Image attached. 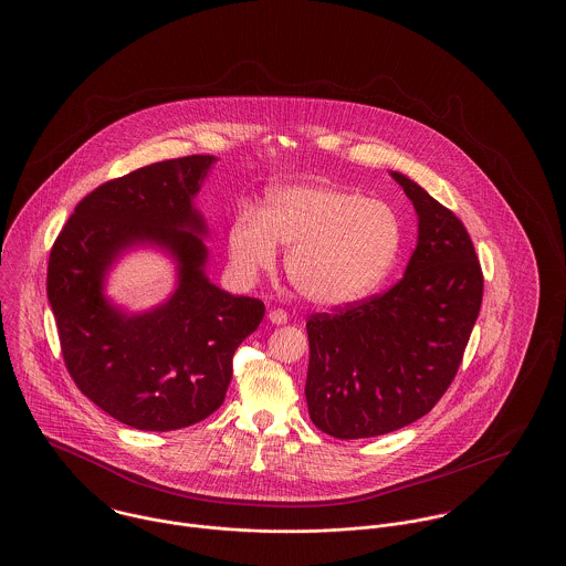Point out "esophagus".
Listing matches in <instances>:
<instances>
[{
  "label": "esophagus",
  "instance_id": "34e87169",
  "mask_svg": "<svg viewBox=\"0 0 566 566\" xmlns=\"http://www.w3.org/2000/svg\"><path fill=\"white\" fill-rule=\"evenodd\" d=\"M270 321L273 324H286L289 323V314L280 307H273V310H270Z\"/></svg>",
  "mask_w": 566,
  "mask_h": 566
}]
</instances>
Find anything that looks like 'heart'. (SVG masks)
I'll return each mask as SVG.
<instances>
[{"label":"heart","mask_w":566,"mask_h":566,"mask_svg":"<svg viewBox=\"0 0 566 566\" xmlns=\"http://www.w3.org/2000/svg\"><path fill=\"white\" fill-rule=\"evenodd\" d=\"M291 245L286 275L321 305L369 295L397 263L403 227L397 212L358 192L307 185L271 190L263 212L243 208L229 227L231 268L254 280Z\"/></svg>","instance_id":"b5f03b06"}]
</instances>
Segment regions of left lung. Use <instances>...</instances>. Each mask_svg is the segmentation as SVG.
<instances>
[{"instance_id": "obj_1", "label": "left lung", "mask_w": 566, "mask_h": 566, "mask_svg": "<svg viewBox=\"0 0 566 566\" xmlns=\"http://www.w3.org/2000/svg\"><path fill=\"white\" fill-rule=\"evenodd\" d=\"M418 212V245L388 291L307 318L305 399L335 439L403 429L454 381L484 296V273L458 216L392 171Z\"/></svg>"}]
</instances>
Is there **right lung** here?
<instances>
[{"instance_id":"right-lung-1","label":"right lung","mask_w":566,"mask_h":566,"mask_svg":"<svg viewBox=\"0 0 566 566\" xmlns=\"http://www.w3.org/2000/svg\"><path fill=\"white\" fill-rule=\"evenodd\" d=\"M210 155L153 163L88 192L56 235L46 273L67 374L84 397L139 431H176L224 401L233 354L265 316L261 298L220 291L203 273V220L190 199ZM189 228V232L184 229ZM157 241L181 263V286L159 311L125 317L101 295L113 256Z\"/></svg>"}]
</instances>
